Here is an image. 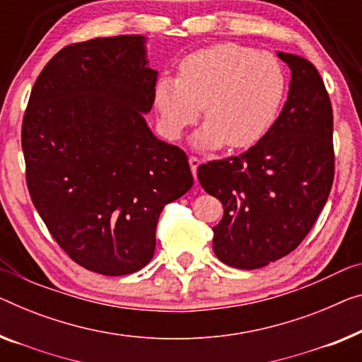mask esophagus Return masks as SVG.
<instances>
[{
	"mask_svg": "<svg viewBox=\"0 0 362 362\" xmlns=\"http://www.w3.org/2000/svg\"><path fill=\"white\" fill-rule=\"evenodd\" d=\"M188 163H190V167H192V174H193V177H195V180H197V170H198L199 164H202V159L197 158V156H192V158L188 159Z\"/></svg>",
	"mask_w": 362,
	"mask_h": 362,
	"instance_id": "34e87169",
	"label": "esophagus"
}]
</instances>
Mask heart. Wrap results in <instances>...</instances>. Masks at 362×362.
I'll return each instance as SVG.
<instances>
[{"label": "heart", "mask_w": 362, "mask_h": 362, "mask_svg": "<svg viewBox=\"0 0 362 362\" xmlns=\"http://www.w3.org/2000/svg\"><path fill=\"white\" fill-rule=\"evenodd\" d=\"M288 78L272 53L239 43H216L183 58L175 78H160L154 88L159 127L167 139H179L202 115L195 136L199 148L226 143L250 148L272 129L281 110Z\"/></svg>", "instance_id": "b5f03b06"}]
</instances>
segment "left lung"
Segmentation results:
<instances>
[{"label":"left lung","instance_id":"1","mask_svg":"<svg viewBox=\"0 0 362 362\" xmlns=\"http://www.w3.org/2000/svg\"><path fill=\"white\" fill-rule=\"evenodd\" d=\"M291 69L288 100L272 129L239 156L198 167L223 203L213 250L226 265L262 268L293 252L315 224L335 177L332 102L317 68L278 52Z\"/></svg>","mask_w":362,"mask_h":362}]
</instances>
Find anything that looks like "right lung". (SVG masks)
I'll return each mask as SVG.
<instances>
[{
    "instance_id": "add662e5",
    "label": "right lung",
    "mask_w": 362,
    "mask_h": 362,
    "mask_svg": "<svg viewBox=\"0 0 362 362\" xmlns=\"http://www.w3.org/2000/svg\"><path fill=\"white\" fill-rule=\"evenodd\" d=\"M143 35L71 43L45 64L24 113L32 203L57 244L94 273L146 267L167 203L190 190L180 148L160 141L144 113L158 71Z\"/></svg>"
}]
</instances>
